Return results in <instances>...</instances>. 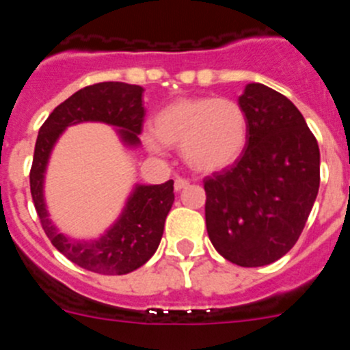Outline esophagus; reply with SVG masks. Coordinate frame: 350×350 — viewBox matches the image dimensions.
<instances>
[{
  "label": "esophagus",
  "instance_id": "1",
  "mask_svg": "<svg viewBox=\"0 0 350 350\" xmlns=\"http://www.w3.org/2000/svg\"><path fill=\"white\" fill-rule=\"evenodd\" d=\"M187 185H189V180H185V178H177V180H175V185H173V187H175V191H182V189H185V187H187Z\"/></svg>",
  "mask_w": 350,
  "mask_h": 350
}]
</instances>
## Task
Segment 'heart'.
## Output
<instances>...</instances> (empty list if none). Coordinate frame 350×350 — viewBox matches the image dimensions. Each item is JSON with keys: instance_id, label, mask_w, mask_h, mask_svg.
<instances>
[{"instance_id": "heart-1", "label": "heart", "mask_w": 350, "mask_h": 350, "mask_svg": "<svg viewBox=\"0 0 350 350\" xmlns=\"http://www.w3.org/2000/svg\"><path fill=\"white\" fill-rule=\"evenodd\" d=\"M249 135L247 113L237 101L215 96L178 98L154 117L145 145L154 152L180 147L184 163L198 173H215L242 156Z\"/></svg>"}]
</instances>
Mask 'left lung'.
<instances>
[{
	"label": "left lung",
	"mask_w": 350,
	"mask_h": 350,
	"mask_svg": "<svg viewBox=\"0 0 350 350\" xmlns=\"http://www.w3.org/2000/svg\"><path fill=\"white\" fill-rule=\"evenodd\" d=\"M249 135L231 168L205 178L212 245L238 267H265L301 234L319 191V145L298 108L259 82L238 96Z\"/></svg>",
	"instance_id": "1"
}]
</instances>
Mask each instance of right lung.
<instances>
[{"mask_svg":"<svg viewBox=\"0 0 350 350\" xmlns=\"http://www.w3.org/2000/svg\"><path fill=\"white\" fill-rule=\"evenodd\" d=\"M144 88L124 82H101L83 88L54 108L43 122L29 173L31 196L52 245L71 262L101 275H126L152 258L175 202L173 180L159 185L135 184L119 217L100 237L85 240L64 234L52 222L45 202V175L55 144L70 126L103 122L116 129L126 148L140 147L145 117Z\"/></svg>","mask_w":350,"mask_h":350,"instance_id":"add662e5","label":"right lung"}]
</instances>
